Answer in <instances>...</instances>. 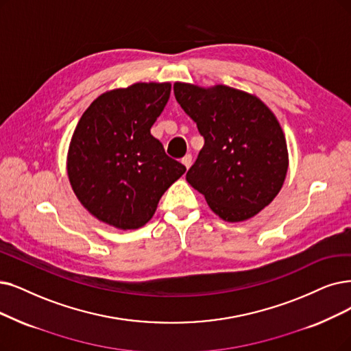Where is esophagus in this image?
Returning a JSON list of instances; mask_svg holds the SVG:
<instances>
[{
  "mask_svg": "<svg viewBox=\"0 0 351 351\" xmlns=\"http://www.w3.org/2000/svg\"><path fill=\"white\" fill-rule=\"evenodd\" d=\"M191 160H193L191 154H187V156H184L183 158H181V162H183V164L186 165V168H190V165H191Z\"/></svg>",
  "mask_w": 351,
  "mask_h": 351,
  "instance_id": "34e87169",
  "label": "esophagus"
}]
</instances>
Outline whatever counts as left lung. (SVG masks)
<instances>
[{
	"instance_id": "1",
	"label": "left lung",
	"mask_w": 351,
	"mask_h": 351,
	"mask_svg": "<svg viewBox=\"0 0 351 351\" xmlns=\"http://www.w3.org/2000/svg\"><path fill=\"white\" fill-rule=\"evenodd\" d=\"M180 106L204 145L187 171L213 212L226 221L258 215L282 189L288 149L281 125L259 97L224 85L174 83Z\"/></svg>"
}]
</instances>
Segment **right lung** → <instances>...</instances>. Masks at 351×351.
Listing matches in <instances>:
<instances>
[{
  "instance_id": "1",
  "label": "right lung",
  "mask_w": 351,
  "mask_h": 351,
  "mask_svg": "<svg viewBox=\"0 0 351 351\" xmlns=\"http://www.w3.org/2000/svg\"><path fill=\"white\" fill-rule=\"evenodd\" d=\"M170 83H134L101 95L76 125L67 176L97 220L128 230L151 220L161 195L186 173L151 127L170 99Z\"/></svg>"
}]
</instances>
